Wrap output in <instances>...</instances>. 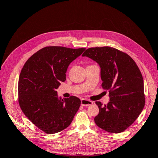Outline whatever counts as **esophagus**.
Wrapping results in <instances>:
<instances>
[{"label":"esophagus","mask_w":158,"mask_h":158,"mask_svg":"<svg viewBox=\"0 0 158 158\" xmlns=\"http://www.w3.org/2000/svg\"><path fill=\"white\" fill-rule=\"evenodd\" d=\"M92 104H93V101H91L90 100L86 99H82L81 100V105L82 106H89Z\"/></svg>","instance_id":"esophagus-1"}]
</instances>
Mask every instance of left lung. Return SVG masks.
I'll use <instances>...</instances> for the list:
<instances>
[{
  "label": "left lung",
  "mask_w": 158,
  "mask_h": 158,
  "mask_svg": "<svg viewBox=\"0 0 158 158\" xmlns=\"http://www.w3.org/2000/svg\"><path fill=\"white\" fill-rule=\"evenodd\" d=\"M82 56L99 65L101 86L109 90L110 98L104 106L96 102L99 112L94 122L109 132L124 131L139 117L145 103L144 83L137 65L128 54L110 47L89 48Z\"/></svg>",
  "instance_id": "left-lung-1"
}]
</instances>
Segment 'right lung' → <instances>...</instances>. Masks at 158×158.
I'll list each match as a JSON object with an SVG mask.
<instances>
[{"label": "right lung", "instance_id": "obj_1", "mask_svg": "<svg viewBox=\"0 0 158 158\" xmlns=\"http://www.w3.org/2000/svg\"><path fill=\"white\" fill-rule=\"evenodd\" d=\"M85 50L46 47L31 55L21 71L18 82L21 110L47 134H55L68 127L80 106L79 98H58L55 90L65 80L70 63Z\"/></svg>", "mask_w": 158, "mask_h": 158}]
</instances>
